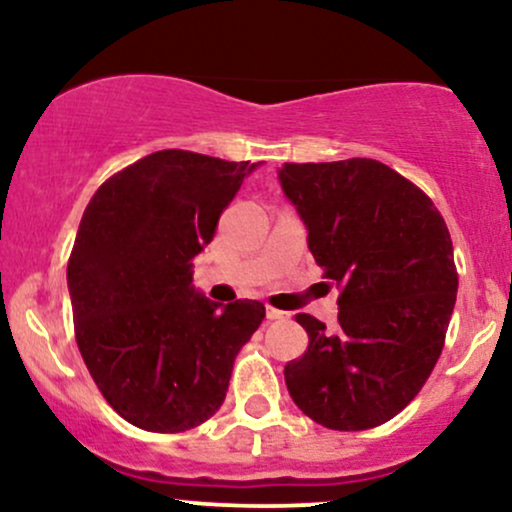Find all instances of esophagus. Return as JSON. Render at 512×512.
I'll return each mask as SVG.
<instances>
[{
  "mask_svg": "<svg viewBox=\"0 0 512 512\" xmlns=\"http://www.w3.org/2000/svg\"><path fill=\"white\" fill-rule=\"evenodd\" d=\"M289 313H284V310H276L272 305H267V320H286Z\"/></svg>",
  "mask_w": 512,
  "mask_h": 512,
  "instance_id": "1",
  "label": "esophagus"
}]
</instances>
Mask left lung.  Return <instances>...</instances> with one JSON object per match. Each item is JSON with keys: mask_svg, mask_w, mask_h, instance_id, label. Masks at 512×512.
I'll use <instances>...</instances> for the list:
<instances>
[{"mask_svg": "<svg viewBox=\"0 0 512 512\" xmlns=\"http://www.w3.org/2000/svg\"><path fill=\"white\" fill-rule=\"evenodd\" d=\"M308 248L337 281L339 325L298 313L308 349L284 368L305 416L366 431L397 416L438 363L457 296L450 231L431 197L373 158L284 163Z\"/></svg>", "mask_w": 512, "mask_h": 512, "instance_id": "8db88e82", "label": "left lung"}]
</instances>
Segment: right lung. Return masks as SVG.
I'll list each match as a JSON object with an SVG mask.
<instances>
[{"label":"right lung","mask_w":512,"mask_h":512,"mask_svg":"<svg viewBox=\"0 0 512 512\" xmlns=\"http://www.w3.org/2000/svg\"><path fill=\"white\" fill-rule=\"evenodd\" d=\"M252 168L156 151L105 180L81 216L67 264L76 344L110 407L144 431L214 416L264 320L260 301L221 308L192 289V260Z\"/></svg>","instance_id":"right-lung-1"}]
</instances>
